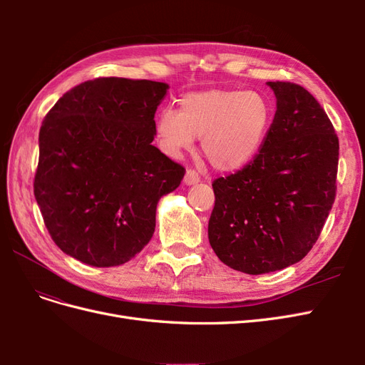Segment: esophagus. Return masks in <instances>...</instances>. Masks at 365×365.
<instances>
[{
    "mask_svg": "<svg viewBox=\"0 0 365 365\" xmlns=\"http://www.w3.org/2000/svg\"><path fill=\"white\" fill-rule=\"evenodd\" d=\"M196 182H200V176L195 170H187L184 175V184L185 185H193Z\"/></svg>",
    "mask_w": 365,
    "mask_h": 365,
    "instance_id": "34e87169",
    "label": "esophagus"
}]
</instances>
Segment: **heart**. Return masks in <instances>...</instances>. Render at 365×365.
<instances>
[{
  "label": "heart",
  "mask_w": 365,
  "mask_h": 365,
  "mask_svg": "<svg viewBox=\"0 0 365 365\" xmlns=\"http://www.w3.org/2000/svg\"><path fill=\"white\" fill-rule=\"evenodd\" d=\"M272 105L257 91L212 88L180 98V111L164 108L155 130L163 150L178 158L196 138L219 172H237L257 157L272 121Z\"/></svg>",
  "instance_id": "b5f03b06"
}]
</instances>
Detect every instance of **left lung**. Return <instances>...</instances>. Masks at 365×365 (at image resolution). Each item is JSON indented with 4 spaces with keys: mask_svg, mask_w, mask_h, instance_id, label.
<instances>
[{
    "mask_svg": "<svg viewBox=\"0 0 365 365\" xmlns=\"http://www.w3.org/2000/svg\"><path fill=\"white\" fill-rule=\"evenodd\" d=\"M274 120L257 157L213 182L208 240L227 267L280 271L317 242L336 192L339 143L324 109L303 86L268 82Z\"/></svg>",
    "mask_w": 365,
    "mask_h": 365,
    "instance_id": "1",
    "label": "left lung"
}]
</instances>
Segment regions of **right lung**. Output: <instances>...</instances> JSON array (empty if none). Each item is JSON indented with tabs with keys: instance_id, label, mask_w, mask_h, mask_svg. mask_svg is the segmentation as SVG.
<instances>
[{
	"instance_id": "add662e5",
	"label": "right lung",
	"mask_w": 365,
	"mask_h": 365,
	"mask_svg": "<svg viewBox=\"0 0 365 365\" xmlns=\"http://www.w3.org/2000/svg\"><path fill=\"white\" fill-rule=\"evenodd\" d=\"M169 85L101 77L74 86L39 130L35 197L51 239L97 268L126 263L155 231L184 168L152 145Z\"/></svg>"
}]
</instances>
